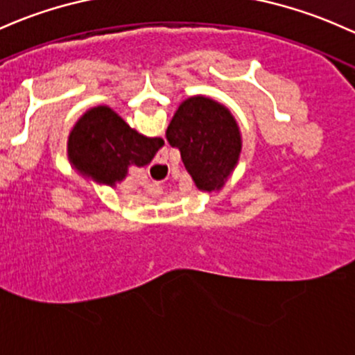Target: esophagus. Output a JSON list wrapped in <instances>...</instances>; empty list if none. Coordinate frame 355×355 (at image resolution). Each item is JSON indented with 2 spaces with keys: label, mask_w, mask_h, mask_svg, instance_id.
<instances>
[{
  "label": "esophagus",
  "mask_w": 355,
  "mask_h": 355,
  "mask_svg": "<svg viewBox=\"0 0 355 355\" xmlns=\"http://www.w3.org/2000/svg\"><path fill=\"white\" fill-rule=\"evenodd\" d=\"M155 169L162 171L164 167H166V164L159 162V164H154ZM148 193L154 194V196H161V194L164 193V186L161 184V181H150V184H148Z\"/></svg>",
  "instance_id": "1"
}]
</instances>
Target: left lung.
Wrapping results in <instances>:
<instances>
[{"label":"left lung","instance_id":"left-lung-1","mask_svg":"<svg viewBox=\"0 0 355 355\" xmlns=\"http://www.w3.org/2000/svg\"><path fill=\"white\" fill-rule=\"evenodd\" d=\"M166 139L181 152L182 164L200 191H220L237 167L242 133L230 110L207 96L179 105Z\"/></svg>","mask_w":355,"mask_h":355}]
</instances>
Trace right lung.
I'll return each instance as SVG.
<instances>
[{
	"label": "right lung",
	"instance_id": "add662e5",
	"mask_svg": "<svg viewBox=\"0 0 355 355\" xmlns=\"http://www.w3.org/2000/svg\"><path fill=\"white\" fill-rule=\"evenodd\" d=\"M164 146L159 137H146L110 106H93L71 128L67 157L81 176L115 188L128 174V167L150 164Z\"/></svg>",
	"mask_w": 355,
	"mask_h": 355
}]
</instances>
